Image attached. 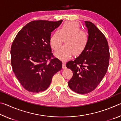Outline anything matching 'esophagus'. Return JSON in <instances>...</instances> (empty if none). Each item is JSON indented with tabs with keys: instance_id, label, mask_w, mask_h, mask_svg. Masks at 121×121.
Instances as JSON below:
<instances>
[{
	"instance_id": "obj_1",
	"label": "esophagus",
	"mask_w": 121,
	"mask_h": 121,
	"mask_svg": "<svg viewBox=\"0 0 121 121\" xmlns=\"http://www.w3.org/2000/svg\"><path fill=\"white\" fill-rule=\"evenodd\" d=\"M62 68L63 69H65L66 68V65H65V62H63L62 63Z\"/></svg>"
}]
</instances>
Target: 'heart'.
<instances>
[{
    "mask_svg": "<svg viewBox=\"0 0 121 121\" xmlns=\"http://www.w3.org/2000/svg\"><path fill=\"white\" fill-rule=\"evenodd\" d=\"M65 38V45L61 47L55 53L56 57L61 59L70 58L73 53L76 56L81 54L89 43L87 34L82 30L79 23L75 21L65 22L60 29L54 32L50 40L52 48L58 50Z\"/></svg>",
    "mask_w": 121,
    "mask_h": 121,
    "instance_id": "obj_1",
    "label": "heart"
}]
</instances>
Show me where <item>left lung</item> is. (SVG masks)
<instances>
[{
  "instance_id": "1",
  "label": "left lung",
  "mask_w": 121,
  "mask_h": 121,
  "mask_svg": "<svg viewBox=\"0 0 121 121\" xmlns=\"http://www.w3.org/2000/svg\"><path fill=\"white\" fill-rule=\"evenodd\" d=\"M89 43L85 50L66 66L73 71L68 82L70 89L79 94L93 91L107 73L109 62V50L106 38L91 22L86 21Z\"/></svg>"
}]
</instances>
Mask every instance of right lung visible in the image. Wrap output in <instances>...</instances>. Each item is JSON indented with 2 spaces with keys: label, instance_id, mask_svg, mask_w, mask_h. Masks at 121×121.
<instances>
[{
  "label": "right lung",
  "instance_id": "right-lung-1",
  "mask_svg": "<svg viewBox=\"0 0 121 121\" xmlns=\"http://www.w3.org/2000/svg\"><path fill=\"white\" fill-rule=\"evenodd\" d=\"M62 22L31 21L14 39L11 50L12 69L20 84L28 91L38 93L46 90L54 75L62 69V62L56 58L52 59L50 43L51 32Z\"/></svg>",
  "mask_w": 121,
  "mask_h": 121
}]
</instances>
